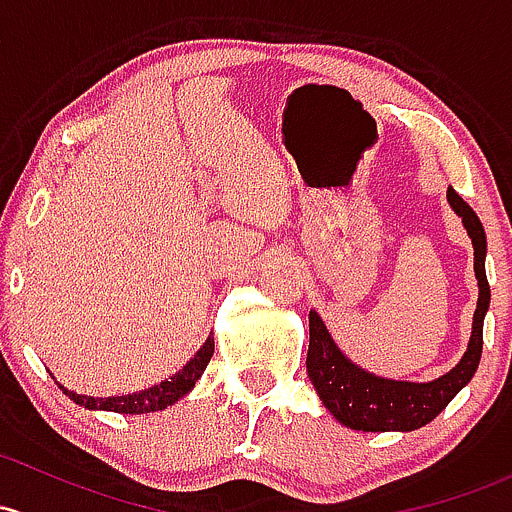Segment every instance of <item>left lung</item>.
<instances>
[{
    "mask_svg": "<svg viewBox=\"0 0 512 512\" xmlns=\"http://www.w3.org/2000/svg\"><path fill=\"white\" fill-rule=\"evenodd\" d=\"M449 206L459 215L473 242V272L478 279V304L473 311L471 341L456 368L429 383H405L368 373L333 343L331 333L316 311H309V353L306 373L324 407L343 427L358 432H414L437 414L471 383L483 351V319L491 304L486 279V230L473 208L454 188L446 191Z\"/></svg>",
    "mask_w": 512,
    "mask_h": 512,
    "instance_id": "obj_1",
    "label": "left lung"
}]
</instances>
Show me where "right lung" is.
I'll list each match as a JSON object with an SVG mask.
<instances>
[{"label": "right lung", "instance_id": "obj_1", "mask_svg": "<svg viewBox=\"0 0 512 512\" xmlns=\"http://www.w3.org/2000/svg\"><path fill=\"white\" fill-rule=\"evenodd\" d=\"M213 338L208 336V341L203 343L201 351L193 355L191 360L179 370L176 375H171L164 383L149 387V390L132 392V395H120V397H88V395H75V392L66 390L61 385V390L75 402V405L85 407V410H107V412H120V414H147V412H159L166 410L169 405L179 402L181 397L188 395L196 385V380L201 378L206 365L211 363L213 355Z\"/></svg>", "mask_w": 512, "mask_h": 512}]
</instances>
